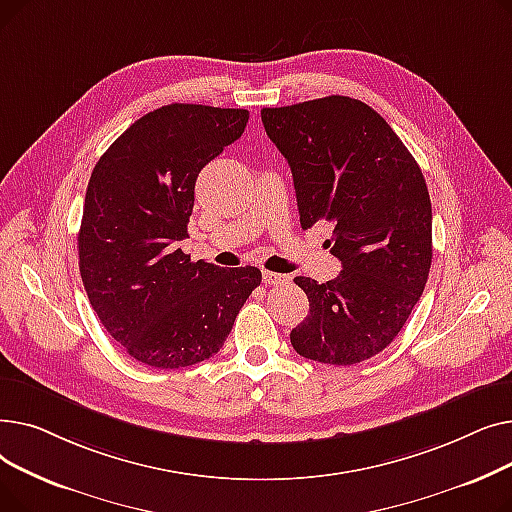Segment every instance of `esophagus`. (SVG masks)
I'll return each mask as SVG.
<instances>
[{
    "label": "esophagus",
    "instance_id": "esophagus-1",
    "mask_svg": "<svg viewBox=\"0 0 512 512\" xmlns=\"http://www.w3.org/2000/svg\"><path fill=\"white\" fill-rule=\"evenodd\" d=\"M263 284L265 286H282V284H288V276H282L276 272H263Z\"/></svg>",
    "mask_w": 512,
    "mask_h": 512
}]
</instances>
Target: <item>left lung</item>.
<instances>
[{
    "mask_svg": "<svg viewBox=\"0 0 512 512\" xmlns=\"http://www.w3.org/2000/svg\"><path fill=\"white\" fill-rule=\"evenodd\" d=\"M267 137L286 157L303 230L332 226L342 272L299 276L309 315L290 332L301 357L355 365L407 324L432 267V201L421 168L390 124L359 99L330 95L263 107Z\"/></svg>",
    "mask_w": 512,
    "mask_h": 512,
    "instance_id": "left-lung-1",
    "label": "left lung"
}]
</instances>
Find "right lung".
Returning a JSON list of instances; mask_svg holds the SVG:
<instances>
[{
  "label": "right lung",
  "mask_w": 512,
  "mask_h": 512,
  "mask_svg": "<svg viewBox=\"0 0 512 512\" xmlns=\"http://www.w3.org/2000/svg\"><path fill=\"white\" fill-rule=\"evenodd\" d=\"M247 110L170 103L139 118L93 168L78 232L87 297L124 351L157 369L220 351L261 272L191 261L199 172L245 132Z\"/></svg>",
  "instance_id": "obj_1"
}]
</instances>
